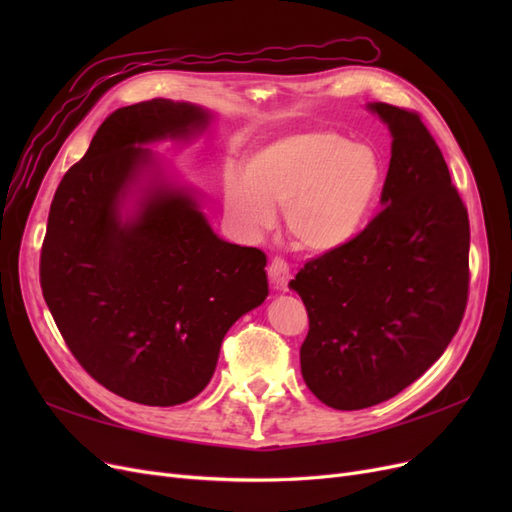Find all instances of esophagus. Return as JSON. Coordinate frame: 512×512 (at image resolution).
<instances>
[{
	"label": "esophagus",
	"instance_id": "obj_1",
	"mask_svg": "<svg viewBox=\"0 0 512 512\" xmlns=\"http://www.w3.org/2000/svg\"><path fill=\"white\" fill-rule=\"evenodd\" d=\"M269 277H271V284L277 290H286L288 280H290V269L282 258H273L271 265H269Z\"/></svg>",
	"mask_w": 512,
	"mask_h": 512
}]
</instances>
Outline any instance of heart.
Here are the masks:
<instances>
[{"label": "heart", "mask_w": 512, "mask_h": 512, "mask_svg": "<svg viewBox=\"0 0 512 512\" xmlns=\"http://www.w3.org/2000/svg\"><path fill=\"white\" fill-rule=\"evenodd\" d=\"M384 190V162L367 143L333 130H303L256 147L245 173L228 170L224 207L241 235L269 230L284 207L301 250L327 256L363 235Z\"/></svg>", "instance_id": "heart-1"}]
</instances>
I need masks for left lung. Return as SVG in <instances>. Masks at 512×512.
Returning a JSON list of instances; mask_svg holds the SVG:
<instances>
[{
	"instance_id": "8db88e82",
	"label": "left lung",
	"mask_w": 512,
	"mask_h": 512,
	"mask_svg": "<svg viewBox=\"0 0 512 512\" xmlns=\"http://www.w3.org/2000/svg\"><path fill=\"white\" fill-rule=\"evenodd\" d=\"M391 132L380 205L363 235L288 284L309 333L301 374L322 404H382L436 363L466 312L470 224L440 147L416 113L369 102Z\"/></svg>"
}]
</instances>
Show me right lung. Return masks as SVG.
<instances>
[{
  "instance_id": "obj_1",
  "label": "right lung",
  "mask_w": 512,
  "mask_h": 512,
  "mask_svg": "<svg viewBox=\"0 0 512 512\" xmlns=\"http://www.w3.org/2000/svg\"><path fill=\"white\" fill-rule=\"evenodd\" d=\"M213 119L166 98L119 108L51 203L44 301L87 374L143 406L203 391L228 329L269 297L265 252L215 235L200 194L151 151Z\"/></svg>"
}]
</instances>
